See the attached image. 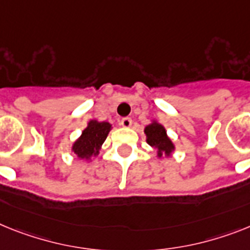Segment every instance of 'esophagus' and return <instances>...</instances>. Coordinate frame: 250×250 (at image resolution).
<instances>
[{"label": "esophagus", "instance_id": "1", "mask_svg": "<svg viewBox=\"0 0 250 250\" xmlns=\"http://www.w3.org/2000/svg\"><path fill=\"white\" fill-rule=\"evenodd\" d=\"M122 127H125V128H129L132 125V119L131 118H123L121 121Z\"/></svg>", "mask_w": 250, "mask_h": 250}]
</instances>
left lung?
<instances>
[{
    "label": "left lung",
    "instance_id": "left-lung-1",
    "mask_svg": "<svg viewBox=\"0 0 250 250\" xmlns=\"http://www.w3.org/2000/svg\"><path fill=\"white\" fill-rule=\"evenodd\" d=\"M146 135V142L154 147L156 151V156L159 159L161 157H170L175 151V145L171 141V138L167 136V129L160 122L156 119H151L144 129Z\"/></svg>",
    "mask_w": 250,
    "mask_h": 250
}]
</instances>
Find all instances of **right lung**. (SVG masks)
<instances>
[{"label":"right lung","mask_w":250,"mask_h":250,"mask_svg":"<svg viewBox=\"0 0 250 250\" xmlns=\"http://www.w3.org/2000/svg\"><path fill=\"white\" fill-rule=\"evenodd\" d=\"M112 125L109 122H100L91 119L87 122L80 137L72 144L71 152L76 155L77 159L85 160L87 163L93 160V157L99 155V150L108 137L112 129Z\"/></svg>","instance_id":"1"}]
</instances>
